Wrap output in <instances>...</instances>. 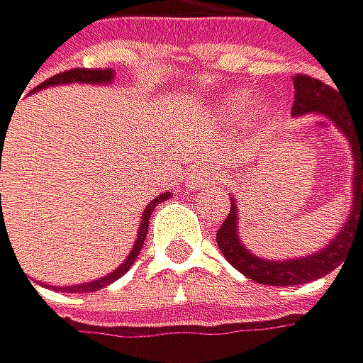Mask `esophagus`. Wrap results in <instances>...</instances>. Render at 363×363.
Returning a JSON list of instances; mask_svg holds the SVG:
<instances>
[{
	"instance_id": "obj_1",
	"label": "esophagus",
	"mask_w": 363,
	"mask_h": 363,
	"mask_svg": "<svg viewBox=\"0 0 363 363\" xmlns=\"http://www.w3.org/2000/svg\"><path fill=\"white\" fill-rule=\"evenodd\" d=\"M204 179H206V172H204V170H197V172L193 174V184H195V186H199ZM208 182H211V179H208Z\"/></svg>"
}]
</instances>
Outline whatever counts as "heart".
Instances as JSON below:
<instances>
[{"instance_id": "1", "label": "heart", "mask_w": 363, "mask_h": 363, "mask_svg": "<svg viewBox=\"0 0 363 363\" xmlns=\"http://www.w3.org/2000/svg\"><path fill=\"white\" fill-rule=\"evenodd\" d=\"M249 101H251V91L249 89H240V91H235L231 96H226V99L222 101V114H226V116L242 114L247 109V105H249ZM272 112H274V107L269 103H260V105H256L254 109H251L249 114H251V121H254L256 128H258L272 116Z\"/></svg>"}]
</instances>
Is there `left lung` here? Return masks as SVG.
<instances>
[{
	"label": "left lung",
	"instance_id": "1",
	"mask_svg": "<svg viewBox=\"0 0 363 363\" xmlns=\"http://www.w3.org/2000/svg\"><path fill=\"white\" fill-rule=\"evenodd\" d=\"M292 114H321L328 116L335 125L341 130V134L348 139L352 159H354V174H352V208L346 224L341 231L333 238L325 249L316 254L292 258V260H262L256 258L238 235V204L231 199V211L224 218L222 226L218 229V247L233 267L245 274L251 281L260 285H301L310 283L330 274L341 264L346 245L350 240L352 231H363V121L352 118V114L344 105H339L337 89L328 87L325 82L310 78V76H294V105Z\"/></svg>",
	"mask_w": 363,
	"mask_h": 363
}]
</instances>
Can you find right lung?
<instances>
[{
    "label": "right lung",
    "instance_id": "right-lung-1",
    "mask_svg": "<svg viewBox=\"0 0 363 363\" xmlns=\"http://www.w3.org/2000/svg\"><path fill=\"white\" fill-rule=\"evenodd\" d=\"M114 74H112V69H71V71H62V74H57L49 80H44L42 85H38L33 91L42 89V87H49V85H67V82H89V85H105V82H112ZM170 195L168 193H161L159 197H155L150 204H147V208L143 211V216H141V224H139V235H137V240H134V247L130 251V256L125 258V262L121 264V267H116L112 274H107L103 276L101 281H91V283H85V285H71V287H55V289H67V292H96V289H103L107 287L109 283H114L118 281V278L125 274L134 260H137L139 256V251L143 247V240H145V235H147V220H150L152 216V211L159 202H164V199H168Z\"/></svg>",
    "mask_w": 363,
    "mask_h": 363
}]
</instances>
